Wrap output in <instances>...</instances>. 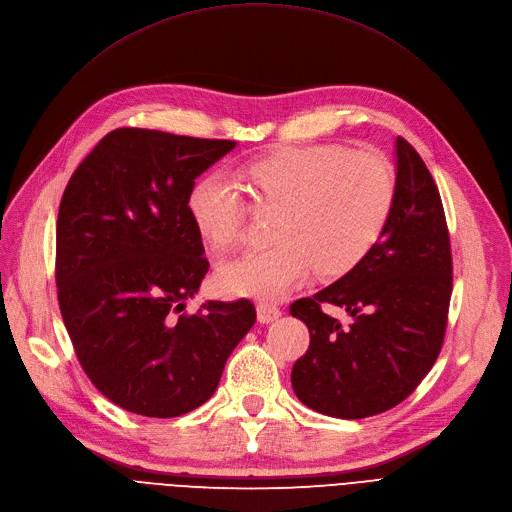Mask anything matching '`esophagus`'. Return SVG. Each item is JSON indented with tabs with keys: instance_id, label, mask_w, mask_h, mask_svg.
Here are the masks:
<instances>
[{
	"instance_id": "34e87169",
	"label": "esophagus",
	"mask_w": 512,
	"mask_h": 512,
	"mask_svg": "<svg viewBox=\"0 0 512 512\" xmlns=\"http://www.w3.org/2000/svg\"><path fill=\"white\" fill-rule=\"evenodd\" d=\"M256 312H258V321L264 325H269V323H273V321H277L279 316H281V310L275 306V304H269V302H260L258 306H256Z\"/></svg>"
}]
</instances>
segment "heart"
<instances>
[{"label":"heart","instance_id":"obj_1","mask_svg":"<svg viewBox=\"0 0 512 512\" xmlns=\"http://www.w3.org/2000/svg\"><path fill=\"white\" fill-rule=\"evenodd\" d=\"M258 202L279 208L264 250H250L218 269V287L231 296L279 300L316 266L319 275H346L371 254L396 202V175L375 150L344 145L281 148L243 168ZM189 214L218 250L243 237L246 200L223 173H210L189 191Z\"/></svg>","mask_w":512,"mask_h":512}]
</instances>
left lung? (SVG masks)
Returning <instances> with one entry per match:
<instances>
[{"label": "left lung", "instance_id": "left-lung-1", "mask_svg": "<svg viewBox=\"0 0 512 512\" xmlns=\"http://www.w3.org/2000/svg\"><path fill=\"white\" fill-rule=\"evenodd\" d=\"M452 296V252L440 191L412 145L396 139V202L371 254L312 298L289 306L310 346L291 369L308 408L335 419L379 415L406 400L444 344ZM344 307L342 328L322 312Z\"/></svg>", "mask_w": 512, "mask_h": 512}]
</instances>
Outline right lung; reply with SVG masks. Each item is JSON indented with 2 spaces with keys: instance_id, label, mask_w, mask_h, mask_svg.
<instances>
[{
  "instance_id": "right-lung-1",
  "label": "right lung",
  "mask_w": 512,
  "mask_h": 512,
  "mask_svg": "<svg viewBox=\"0 0 512 512\" xmlns=\"http://www.w3.org/2000/svg\"><path fill=\"white\" fill-rule=\"evenodd\" d=\"M235 148L150 129H114L72 173L56 225L60 312L100 392L135 415L202 406L254 321L250 300L184 314L208 273L189 214L196 179Z\"/></svg>"
}]
</instances>
